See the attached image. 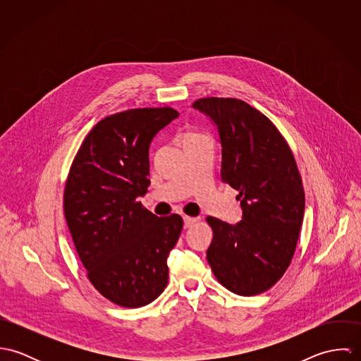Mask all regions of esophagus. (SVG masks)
Returning <instances> with one entry per match:
<instances>
[{"mask_svg": "<svg viewBox=\"0 0 361 361\" xmlns=\"http://www.w3.org/2000/svg\"><path fill=\"white\" fill-rule=\"evenodd\" d=\"M183 222H185V228H190L195 222H197V218H193V216H188V215H185V216H183Z\"/></svg>", "mask_w": 361, "mask_h": 361, "instance_id": "1", "label": "esophagus"}]
</instances>
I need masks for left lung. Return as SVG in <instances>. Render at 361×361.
Returning a JSON list of instances; mask_svg holds the SVG:
<instances>
[{
	"label": "left lung",
	"mask_w": 361,
	"mask_h": 361,
	"mask_svg": "<svg viewBox=\"0 0 361 361\" xmlns=\"http://www.w3.org/2000/svg\"><path fill=\"white\" fill-rule=\"evenodd\" d=\"M193 106L218 128L221 178L239 192L242 221L207 216L208 264L221 285L240 296L272 288L288 269L305 215V189L293 153L276 126L238 99L206 97Z\"/></svg>",
	"instance_id": "1"
}]
</instances>
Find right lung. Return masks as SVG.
Wrapping results in <instances>:
<instances>
[{
    "label": "right lung",
    "instance_id": "right-lung-1",
    "mask_svg": "<svg viewBox=\"0 0 361 361\" xmlns=\"http://www.w3.org/2000/svg\"><path fill=\"white\" fill-rule=\"evenodd\" d=\"M179 112L133 108L102 119L85 137L63 190V214L92 285L128 309L155 300L168 283L166 258L183 228L137 199L150 185L149 147Z\"/></svg>",
    "mask_w": 361,
    "mask_h": 361
}]
</instances>
